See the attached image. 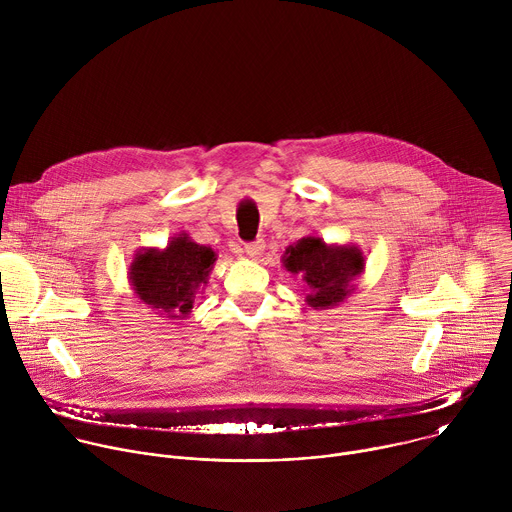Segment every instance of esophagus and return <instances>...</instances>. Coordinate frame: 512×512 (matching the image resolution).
Masks as SVG:
<instances>
[{
  "mask_svg": "<svg viewBox=\"0 0 512 512\" xmlns=\"http://www.w3.org/2000/svg\"><path fill=\"white\" fill-rule=\"evenodd\" d=\"M263 251H265V243L259 239V241H255V243H247L245 245V253H247V257H251V259H259L261 255H263Z\"/></svg>",
  "mask_w": 512,
  "mask_h": 512,
  "instance_id": "esophagus-1",
  "label": "esophagus"
}]
</instances>
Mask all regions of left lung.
<instances>
[{
    "mask_svg": "<svg viewBox=\"0 0 512 512\" xmlns=\"http://www.w3.org/2000/svg\"><path fill=\"white\" fill-rule=\"evenodd\" d=\"M283 267L306 283V302L314 310H328L354 294V279L364 273V255L356 245H328L308 235L289 245L281 257Z\"/></svg>",
    "mask_w": 512,
    "mask_h": 512,
    "instance_id": "obj_1",
    "label": "left lung"
}]
</instances>
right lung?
<instances>
[{"label": "right lung", "mask_w": 512, "mask_h": 512, "mask_svg": "<svg viewBox=\"0 0 512 512\" xmlns=\"http://www.w3.org/2000/svg\"><path fill=\"white\" fill-rule=\"evenodd\" d=\"M216 253L180 233L164 249L143 247L135 253L127 277L133 294L168 320H186L194 298L208 283Z\"/></svg>", "instance_id": "right-lung-1"}]
</instances>
